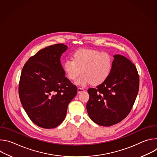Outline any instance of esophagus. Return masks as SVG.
Returning a JSON list of instances; mask_svg holds the SVG:
<instances>
[{
  "mask_svg": "<svg viewBox=\"0 0 157 157\" xmlns=\"http://www.w3.org/2000/svg\"><path fill=\"white\" fill-rule=\"evenodd\" d=\"M84 91V88H82V87H78V93H81L82 91Z\"/></svg>",
  "mask_w": 157,
  "mask_h": 157,
  "instance_id": "1",
  "label": "esophagus"
}]
</instances>
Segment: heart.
Wrapping results in <instances>:
<instances>
[{
  "label": "heart",
  "mask_w": 157,
  "mask_h": 157,
  "mask_svg": "<svg viewBox=\"0 0 157 157\" xmlns=\"http://www.w3.org/2000/svg\"><path fill=\"white\" fill-rule=\"evenodd\" d=\"M71 59H67L63 64L64 72L70 80L76 84L86 86L92 83L99 85L109 78L113 67L114 59L110 54L97 50L82 48L75 51Z\"/></svg>",
  "instance_id": "obj_1"
}]
</instances>
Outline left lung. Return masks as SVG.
<instances>
[{
	"label": "left lung",
	"mask_w": 157,
	"mask_h": 157,
	"mask_svg": "<svg viewBox=\"0 0 157 157\" xmlns=\"http://www.w3.org/2000/svg\"><path fill=\"white\" fill-rule=\"evenodd\" d=\"M139 89V75L134 65L124 56H114L109 78L96 88H89L86 104L88 115L99 125L109 127L130 113Z\"/></svg>",
	"instance_id": "obj_1"
}]
</instances>
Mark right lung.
<instances>
[{"label": "right lung", "instance_id": "add662e5", "mask_svg": "<svg viewBox=\"0 0 157 157\" xmlns=\"http://www.w3.org/2000/svg\"><path fill=\"white\" fill-rule=\"evenodd\" d=\"M67 46L58 43L38 51L22 69L18 94L30 120L37 126L53 128L66 117L78 88L65 77L60 57Z\"/></svg>", "mask_w": 157, "mask_h": 157}]
</instances>
